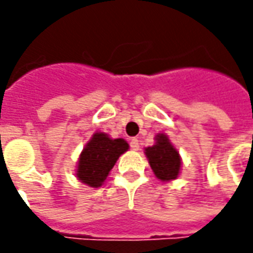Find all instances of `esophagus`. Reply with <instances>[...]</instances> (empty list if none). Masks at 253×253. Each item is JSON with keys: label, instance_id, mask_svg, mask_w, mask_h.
Returning a JSON list of instances; mask_svg holds the SVG:
<instances>
[{"label": "esophagus", "instance_id": "1", "mask_svg": "<svg viewBox=\"0 0 253 253\" xmlns=\"http://www.w3.org/2000/svg\"><path fill=\"white\" fill-rule=\"evenodd\" d=\"M130 146H131L132 150H139V141H138L137 138H131Z\"/></svg>", "mask_w": 253, "mask_h": 253}]
</instances>
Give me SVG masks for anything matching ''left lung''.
I'll use <instances>...</instances> for the list:
<instances>
[{"label": "left lung", "instance_id": "obj_1", "mask_svg": "<svg viewBox=\"0 0 253 253\" xmlns=\"http://www.w3.org/2000/svg\"><path fill=\"white\" fill-rule=\"evenodd\" d=\"M145 156L154 176L161 181L176 180L181 170V157L179 150L170 142L165 132L154 137V145L145 148Z\"/></svg>", "mask_w": 253, "mask_h": 253}]
</instances>
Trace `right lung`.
I'll list each match as a JSON object with an SVG mask.
<instances>
[{"instance_id":"obj_1","label":"right lung","mask_w":253,"mask_h":253,"mask_svg":"<svg viewBox=\"0 0 253 253\" xmlns=\"http://www.w3.org/2000/svg\"><path fill=\"white\" fill-rule=\"evenodd\" d=\"M128 148L123 138L114 139L105 132H93L78 157L76 177L92 188L103 186L118 159Z\"/></svg>"}]
</instances>
